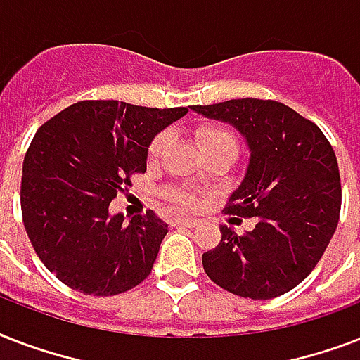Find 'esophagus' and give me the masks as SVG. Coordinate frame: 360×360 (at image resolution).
<instances>
[{
    "label": "esophagus",
    "instance_id": "34e87169",
    "mask_svg": "<svg viewBox=\"0 0 360 360\" xmlns=\"http://www.w3.org/2000/svg\"><path fill=\"white\" fill-rule=\"evenodd\" d=\"M172 226H185V228H194V226H196V220L174 219V220H172Z\"/></svg>",
    "mask_w": 360,
    "mask_h": 360
}]
</instances>
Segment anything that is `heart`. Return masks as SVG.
Segmentation results:
<instances>
[{"label":"heart","mask_w":360,"mask_h":360,"mask_svg":"<svg viewBox=\"0 0 360 360\" xmlns=\"http://www.w3.org/2000/svg\"><path fill=\"white\" fill-rule=\"evenodd\" d=\"M196 138L200 147H202L203 155H211V153H231V155H236L237 153V138L231 130H228L226 127H220V124H207V127L198 129ZM169 140H172V136L168 132L158 134L149 146V158L157 160L169 143ZM169 198L174 200V203L179 209H191L194 205V198L185 191L172 192Z\"/></svg>","instance_id":"b5f03b06"}]
</instances>
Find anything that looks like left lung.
I'll use <instances>...</instances> for the list:
<instances>
[{
    "label": "left lung",
    "instance_id": "obj_1",
    "mask_svg": "<svg viewBox=\"0 0 360 360\" xmlns=\"http://www.w3.org/2000/svg\"><path fill=\"white\" fill-rule=\"evenodd\" d=\"M192 110L245 136L250 160L226 213L257 220L243 236L220 226L222 239L202 256L203 269L233 295H284L312 273L338 226L342 186L333 146L318 124L276 101L233 98Z\"/></svg>",
    "mask_w": 360,
    "mask_h": 360
}]
</instances>
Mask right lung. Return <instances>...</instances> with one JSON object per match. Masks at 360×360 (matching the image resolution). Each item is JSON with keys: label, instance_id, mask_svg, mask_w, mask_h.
Wrapping results in <instances>:
<instances>
[{"label": "right lung", "instance_id": "right-lung-1", "mask_svg": "<svg viewBox=\"0 0 360 360\" xmlns=\"http://www.w3.org/2000/svg\"><path fill=\"white\" fill-rule=\"evenodd\" d=\"M188 108L82 101L33 136L22 166L20 203L44 267L86 295L132 290L149 276L168 224L153 211L127 222L110 202L147 169L153 138Z\"/></svg>", "mask_w": 360, "mask_h": 360}]
</instances>
